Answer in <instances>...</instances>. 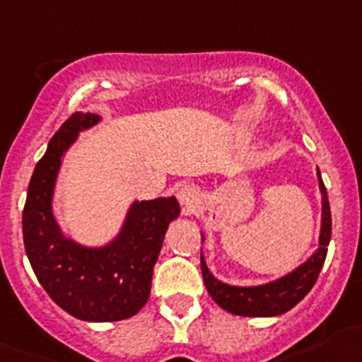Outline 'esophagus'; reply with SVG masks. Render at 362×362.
I'll return each mask as SVG.
<instances>
[{
    "label": "esophagus",
    "instance_id": "34e87169",
    "mask_svg": "<svg viewBox=\"0 0 362 362\" xmlns=\"http://www.w3.org/2000/svg\"><path fill=\"white\" fill-rule=\"evenodd\" d=\"M177 197H179V201H181V204H183L185 210H187V211H194L195 206L199 204V201H201L199 190L195 187H190V185H185V187L179 190Z\"/></svg>",
    "mask_w": 362,
    "mask_h": 362
}]
</instances>
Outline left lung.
<instances>
[{
    "instance_id": "left-lung-1",
    "label": "left lung",
    "mask_w": 362,
    "mask_h": 362,
    "mask_svg": "<svg viewBox=\"0 0 362 362\" xmlns=\"http://www.w3.org/2000/svg\"><path fill=\"white\" fill-rule=\"evenodd\" d=\"M317 181H320L321 192L320 247L314 251L309 260L303 262L293 273L285 274V276L269 281V284L255 285V287H238V285H230L217 280L210 273L203 253H201V271H203L204 285H206L208 293L218 307L231 314H237V316H280V314L293 309L294 305L300 303L309 294V291L313 289L317 276H320V271L325 264V258H327V246L330 242V235H332V215H330L327 188H325L323 179H321L320 168H317Z\"/></svg>"
}]
</instances>
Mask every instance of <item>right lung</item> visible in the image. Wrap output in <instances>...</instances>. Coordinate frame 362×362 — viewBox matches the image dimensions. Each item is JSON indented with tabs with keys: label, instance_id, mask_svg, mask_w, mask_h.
Masks as SVG:
<instances>
[{
	"label": "right lung",
	"instance_id": "right-lung-1",
	"mask_svg": "<svg viewBox=\"0 0 362 362\" xmlns=\"http://www.w3.org/2000/svg\"><path fill=\"white\" fill-rule=\"evenodd\" d=\"M100 122L95 112H73L35 165L23 210V240L39 284L55 303L84 321H120L147 303L154 264L167 228L179 215L175 197L134 201L115 240L86 247L66 238L52 210L62 156L78 132Z\"/></svg>",
	"mask_w": 362,
	"mask_h": 362
}]
</instances>
